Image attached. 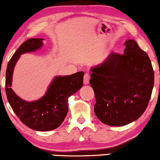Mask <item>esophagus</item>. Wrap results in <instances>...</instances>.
<instances>
[{"label": "esophagus", "instance_id": "34e87169", "mask_svg": "<svg viewBox=\"0 0 160 160\" xmlns=\"http://www.w3.org/2000/svg\"><path fill=\"white\" fill-rule=\"evenodd\" d=\"M89 78H90V75H89V73H85V75L84 76V84L85 85L89 84Z\"/></svg>", "mask_w": 160, "mask_h": 160}]
</instances>
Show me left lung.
Listing matches in <instances>:
<instances>
[{
    "label": "left lung",
    "mask_w": 160,
    "mask_h": 160,
    "mask_svg": "<svg viewBox=\"0 0 160 160\" xmlns=\"http://www.w3.org/2000/svg\"><path fill=\"white\" fill-rule=\"evenodd\" d=\"M124 54L112 52L90 71L94 111L109 126H124L141 117L152 95L154 74L148 54L134 40L126 41Z\"/></svg>",
    "instance_id": "1"
}]
</instances>
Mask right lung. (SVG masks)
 <instances>
[{
	"instance_id": "obj_1",
	"label": "right lung",
	"mask_w": 160,
	"mask_h": 160,
	"mask_svg": "<svg viewBox=\"0 0 160 160\" xmlns=\"http://www.w3.org/2000/svg\"><path fill=\"white\" fill-rule=\"evenodd\" d=\"M43 38H30L25 41L8 63L6 72V93L11 107L24 124L36 131H49L60 126L68 111V98L83 86L84 73L79 71L70 76H55L47 92L35 101H25L12 89L15 65L20 55L41 49Z\"/></svg>"
}]
</instances>
